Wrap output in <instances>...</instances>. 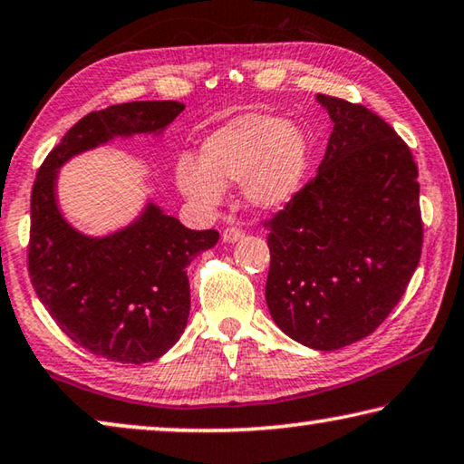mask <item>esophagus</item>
Segmentation results:
<instances>
[{"instance_id":"obj_1","label":"esophagus","mask_w":464,"mask_h":464,"mask_svg":"<svg viewBox=\"0 0 464 464\" xmlns=\"http://www.w3.org/2000/svg\"><path fill=\"white\" fill-rule=\"evenodd\" d=\"M242 237H245V230H242V227H238V226H227L226 230H224V234H222L224 242H237Z\"/></svg>"}]
</instances>
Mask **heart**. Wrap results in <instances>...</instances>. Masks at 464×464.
Here are the masks:
<instances>
[{"label":"heart","instance_id":"obj_1","mask_svg":"<svg viewBox=\"0 0 464 464\" xmlns=\"http://www.w3.org/2000/svg\"><path fill=\"white\" fill-rule=\"evenodd\" d=\"M309 147L288 120L251 111L213 130L201 147V163L180 160L176 182L192 201L216 205L224 187L242 182L245 198L256 209L286 205L304 180Z\"/></svg>","mask_w":464,"mask_h":464}]
</instances>
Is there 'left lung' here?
Masks as SVG:
<instances>
[{
	"instance_id": "obj_1",
	"label": "left lung",
	"mask_w": 464,
	"mask_h": 464,
	"mask_svg": "<svg viewBox=\"0 0 464 464\" xmlns=\"http://www.w3.org/2000/svg\"><path fill=\"white\" fill-rule=\"evenodd\" d=\"M334 130L317 176L267 219L266 301L276 325L315 351L383 324L421 259L419 169L365 105L317 95Z\"/></svg>"
}]
</instances>
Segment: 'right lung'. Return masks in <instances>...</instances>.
Returning <instances> with one entry per match:
<instances>
[{
  "mask_svg": "<svg viewBox=\"0 0 464 464\" xmlns=\"http://www.w3.org/2000/svg\"><path fill=\"white\" fill-rule=\"evenodd\" d=\"M182 110L178 102H132L91 111L63 134L34 178L28 238L33 288L70 340L110 361L140 365L176 344L190 311L187 267L219 234L188 230L149 203L124 230L84 237L58 209V169L113 137L161 132Z\"/></svg>",
  "mask_w": 464,
  "mask_h": 464,
  "instance_id": "1",
  "label": "right lung"
}]
</instances>
